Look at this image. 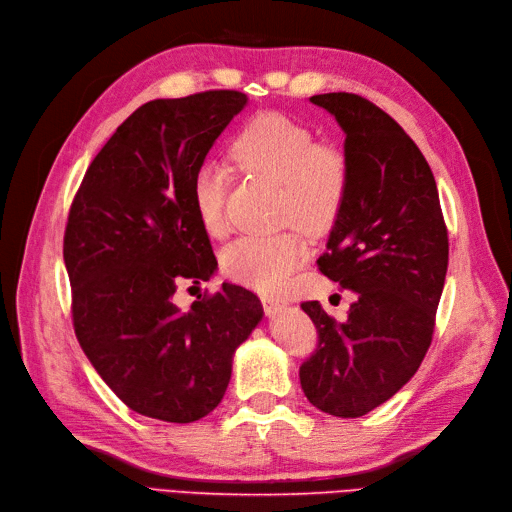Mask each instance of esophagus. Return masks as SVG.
Here are the masks:
<instances>
[{"mask_svg": "<svg viewBox=\"0 0 512 512\" xmlns=\"http://www.w3.org/2000/svg\"><path fill=\"white\" fill-rule=\"evenodd\" d=\"M260 301H262V307H265L267 316H275L277 312H282V309L286 307V301H282L280 297H271V294H262Z\"/></svg>", "mask_w": 512, "mask_h": 512, "instance_id": "1", "label": "esophagus"}]
</instances>
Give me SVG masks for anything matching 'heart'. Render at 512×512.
<instances>
[{"mask_svg": "<svg viewBox=\"0 0 512 512\" xmlns=\"http://www.w3.org/2000/svg\"><path fill=\"white\" fill-rule=\"evenodd\" d=\"M230 158L241 173L280 183V220L307 232H327L344 207L348 162L333 145L316 143L314 132L282 113L254 117L230 143ZM228 170L215 162L196 168L192 203L211 237L226 230ZM307 258L299 228L267 237H243L222 252V271L260 292L282 290Z\"/></svg>", "mask_w": 512, "mask_h": 512, "instance_id": "b5f03b06", "label": "heart"}]
</instances>
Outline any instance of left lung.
<instances>
[{"mask_svg": "<svg viewBox=\"0 0 512 512\" xmlns=\"http://www.w3.org/2000/svg\"><path fill=\"white\" fill-rule=\"evenodd\" d=\"M346 134L348 190L318 269L356 294L337 322L301 303L318 348L301 389L318 410L356 418L391 399L421 367L436 327L448 267V232L431 168L382 108L356 94L309 98Z\"/></svg>", "mask_w": 512, "mask_h": 512, "instance_id": "obj_1", "label": "left lung"}]
</instances>
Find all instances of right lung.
I'll return each mask as SVG.
<instances>
[{"label": "right lung", "instance_id": "obj_1", "mask_svg": "<svg viewBox=\"0 0 512 512\" xmlns=\"http://www.w3.org/2000/svg\"><path fill=\"white\" fill-rule=\"evenodd\" d=\"M247 96L232 89L151 100L121 123L89 164L64 235L74 333L130 410L194 423L218 408L232 354L262 320L235 284L173 303L183 280H209L218 260L192 203L203 166Z\"/></svg>", "mask_w": 512, "mask_h": 512}]
</instances>
